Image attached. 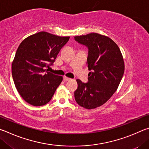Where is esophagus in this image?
<instances>
[{
	"instance_id": "1",
	"label": "esophagus",
	"mask_w": 149,
	"mask_h": 149,
	"mask_svg": "<svg viewBox=\"0 0 149 149\" xmlns=\"http://www.w3.org/2000/svg\"><path fill=\"white\" fill-rule=\"evenodd\" d=\"M63 80H65V81H69V80H71V79H70V78H68L67 77H63Z\"/></svg>"
}]
</instances>
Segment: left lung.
Masks as SVG:
<instances>
[{"label": "left lung", "mask_w": 149, "mask_h": 149, "mask_svg": "<svg viewBox=\"0 0 149 149\" xmlns=\"http://www.w3.org/2000/svg\"><path fill=\"white\" fill-rule=\"evenodd\" d=\"M74 40L88 47L87 63L91 70L87 83L77 80L75 101L85 109H95L105 103L118 88L124 72L123 57L108 36L93 33L76 36Z\"/></svg>", "instance_id": "1"}]
</instances>
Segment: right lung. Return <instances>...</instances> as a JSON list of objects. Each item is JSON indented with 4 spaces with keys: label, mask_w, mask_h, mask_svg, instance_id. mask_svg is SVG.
<instances>
[{
    "label": "right lung",
    "mask_w": 149,
    "mask_h": 149,
    "mask_svg": "<svg viewBox=\"0 0 149 149\" xmlns=\"http://www.w3.org/2000/svg\"><path fill=\"white\" fill-rule=\"evenodd\" d=\"M69 38L41 31L19 44L12 64V74L17 92L30 105H46L61 84L63 77L45 69L54 63Z\"/></svg>",
    "instance_id": "right-lung-1"
}]
</instances>
